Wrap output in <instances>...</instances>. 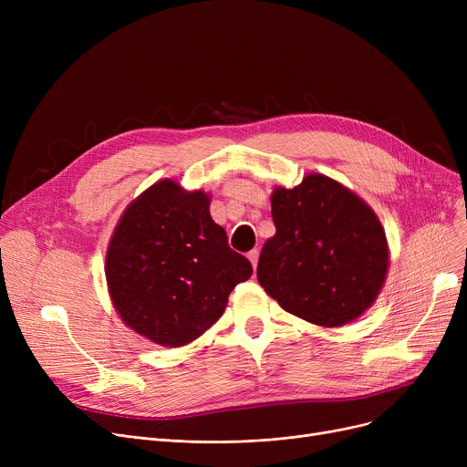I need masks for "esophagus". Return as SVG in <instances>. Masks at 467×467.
I'll list each match as a JSON object with an SVG mask.
<instances>
[{
  "mask_svg": "<svg viewBox=\"0 0 467 467\" xmlns=\"http://www.w3.org/2000/svg\"><path fill=\"white\" fill-rule=\"evenodd\" d=\"M248 259L252 261L254 268H257V261H259V250H252V252L248 254Z\"/></svg>",
  "mask_w": 467,
  "mask_h": 467,
  "instance_id": "obj_1",
  "label": "esophagus"
}]
</instances>
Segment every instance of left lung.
Returning <instances> with one entry per match:
<instances>
[{
	"label": "left lung",
	"mask_w": 467,
	"mask_h": 467,
	"mask_svg": "<svg viewBox=\"0 0 467 467\" xmlns=\"http://www.w3.org/2000/svg\"><path fill=\"white\" fill-rule=\"evenodd\" d=\"M276 234L257 265L261 287L303 320L347 326L377 301L389 248L373 208L342 183L308 174L271 194Z\"/></svg>",
	"instance_id": "left-lung-1"
}]
</instances>
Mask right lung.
I'll list each match as a JSON object with an SVG mask.
<instances>
[{
	"label": "right lung",
	"mask_w": 467,
	"mask_h": 467,
	"mask_svg": "<svg viewBox=\"0 0 467 467\" xmlns=\"http://www.w3.org/2000/svg\"><path fill=\"white\" fill-rule=\"evenodd\" d=\"M254 273L210 215V194L174 180L125 208L106 252L111 303L132 331L166 348L189 345L223 316L229 293Z\"/></svg>",
	"instance_id": "obj_1"
}]
</instances>
